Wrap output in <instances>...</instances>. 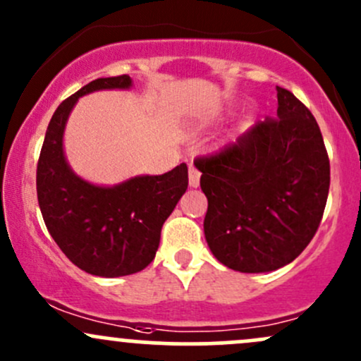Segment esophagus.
I'll return each mask as SVG.
<instances>
[{
    "mask_svg": "<svg viewBox=\"0 0 361 361\" xmlns=\"http://www.w3.org/2000/svg\"><path fill=\"white\" fill-rule=\"evenodd\" d=\"M200 170L192 165L189 166V185H191V188H197V185H200Z\"/></svg>",
    "mask_w": 361,
    "mask_h": 361,
    "instance_id": "34e87169",
    "label": "esophagus"
}]
</instances>
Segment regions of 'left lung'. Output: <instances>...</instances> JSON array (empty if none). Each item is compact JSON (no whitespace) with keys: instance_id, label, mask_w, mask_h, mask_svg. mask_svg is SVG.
Wrapping results in <instances>:
<instances>
[{"instance_id":"8db88e82","label":"left lung","mask_w":361,"mask_h":361,"mask_svg":"<svg viewBox=\"0 0 361 361\" xmlns=\"http://www.w3.org/2000/svg\"><path fill=\"white\" fill-rule=\"evenodd\" d=\"M277 117L195 160L208 200V246L220 263L244 274L277 270L300 257L320 226L331 185L312 111L284 87H277Z\"/></svg>"}]
</instances>
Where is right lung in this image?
Listing matches in <instances>:
<instances>
[{
  "instance_id": "add662e5",
  "label": "right lung",
  "mask_w": 361,
  "mask_h": 361,
  "mask_svg": "<svg viewBox=\"0 0 361 361\" xmlns=\"http://www.w3.org/2000/svg\"><path fill=\"white\" fill-rule=\"evenodd\" d=\"M129 75L104 77L60 103L49 120L37 161V201L49 234L73 265L99 277L141 272L153 262L164 222L188 189V166L164 176H137L114 185L89 184L63 154V130L80 96L129 89Z\"/></svg>"
}]
</instances>
